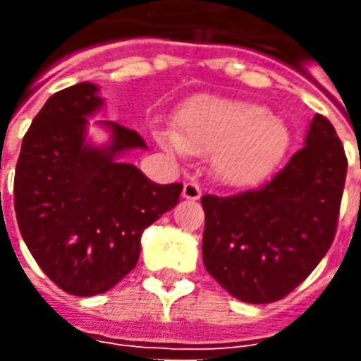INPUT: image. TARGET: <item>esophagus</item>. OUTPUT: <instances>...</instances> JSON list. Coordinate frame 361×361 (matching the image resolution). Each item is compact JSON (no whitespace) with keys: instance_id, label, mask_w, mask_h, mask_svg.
Here are the masks:
<instances>
[{"instance_id":"34e87169","label":"esophagus","mask_w":361,"mask_h":361,"mask_svg":"<svg viewBox=\"0 0 361 361\" xmlns=\"http://www.w3.org/2000/svg\"><path fill=\"white\" fill-rule=\"evenodd\" d=\"M183 197L189 199V201H197V199L201 197V188H199V183H195V181H185V183H183Z\"/></svg>"}]
</instances>
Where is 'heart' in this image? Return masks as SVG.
Instances as JSON below:
<instances>
[{
  "instance_id": "1",
  "label": "heart",
  "mask_w": 361,
  "mask_h": 361,
  "mask_svg": "<svg viewBox=\"0 0 361 361\" xmlns=\"http://www.w3.org/2000/svg\"><path fill=\"white\" fill-rule=\"evenodd\" d=\"M157 139L178 157L214 154L224 183L253 185L282 162L290 131L261 104L203 96L178 114V131L162 129Z\"/></svg>"
}]
</instances>
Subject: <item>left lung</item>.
<instances>
[{"mask_svg": "<svg viewBox=\"0 0 361 361\" xmlns=\"http://www.w3.org/2000/svg\"><path fill=\"white\" fill-rule=\"evenodd\" d=\"M348 160L317 114L305 147L271 181L238 195H203L204 269L247 303L286 298L325 257L336 234Z\"/></svg>", "mask_w": 361, "mask_h": 361, "instance_id": "1", "label": "left lung"}]
</instances>
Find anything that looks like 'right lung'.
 Wrapping results in <instances>:
<instances>
[{
  "mask_svg": "<svg viewBox=\"0 0 361 361\" xmlns=\"http://www.w3.org/2000/svg\"><path fill=\"white\" fill-rule=\"evenodd\" d=\"M98 87L79 82L48 98L25 133L15 168V214L28 251L67 294L96 295L131 272L141 235L180 201L181 183L158 185L119 152L145 149L141 135L111 127V145L85 142Z\"/></svg>",
  "mask_w": 361,
  "mask_h": 361,
  "instance_id": "1",
  "label": "right lung"
}]
</instances>
